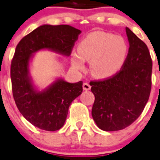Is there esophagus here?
<instances>
[{"mask_svg":"<svg viewBox=\"0 0 160 160\" xmlns=\"http://www.w3.org/2000/svg\"><path fill=\"white\" fill-rule=\"evenodd\" d=\"M90 88H91V86H90V84L89 83H84L83 84V89H84V90H89Z\"/></svg>","mask_w":160,"mask_h":160,"instance_id":"esophagus-1","label":"esophagus"}]
</instances>
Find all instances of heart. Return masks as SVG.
<instances>
[{"label": "heart", "mask_w": 160, "mask_h": 160, "mask_svg": "<svg viewBox=\"0 0 160 160\" xmlns=\"http://www.w3.org/2000/svg\"><path fill=\"white\" fill-rule=\"evenodd\" d=\"M72 52L71 61L77 71L84 70V62H90V70L95 77L104 79L120 71L128 54V46L123 38L102 31L89 33Z\"/></svg>", "instance_id": "b5f03b06"}]
</instances>
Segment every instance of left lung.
I'll return each mask as SVG.
<instances>
[{"label": "left lung", "mask_w": 160, "mask_h": 160, "mask_svg": "<svg viewBox=\"0 0 160 160\" xmlns=\"http://www.w3.org/2000/svg\"><path fill=\"white\" fill-rule=\"evenodd\" d=\"M129 50L122 68L102 81H92V117L106 132L124 129L140 117L150 97L152 60L146 44L126 28Z\"/></svg>", "instance_id": "obj_1"}]
</instances>
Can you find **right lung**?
Here are the masks:
<instances>
[{
  "label": "right lung",
  "mask_w": 160,
  "mask_h": 160,
  "mask_svg": "<svg viewBox=\"0 0 160 160\" xmlns=\"http://www.w3.org/2000/svg\"><path fill=\"white\" fill-rule=\"evenodd\" d=\"M80 33L67 24H43L23 38L15 48L10 67L14 99L24 118L39 129L54 132L63 127L70 105L82 93L83 82L73 84L57 78L40 90L29 71L33 56L48 50L69 57Z\"/></svg>",
  "instance_id": "add662e5"
}]
</instances>
